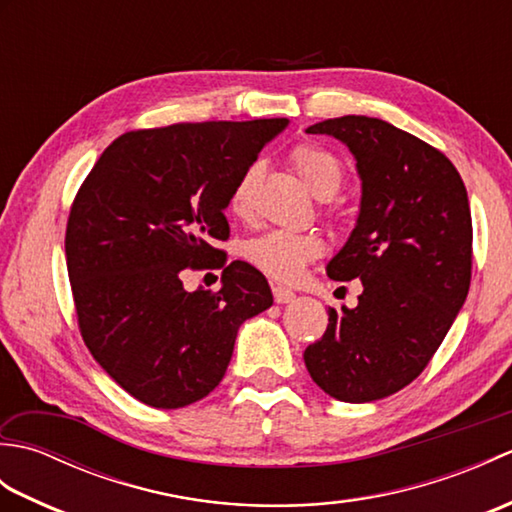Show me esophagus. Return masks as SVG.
<instances>
[{"label": "esophagus", "mask_w": 512, "mask_h": 512, "mask_svg": "<svg viewBox=\"0 0 512 512\" xmlns=\"http://www.w3.org/2000/svg\"><path fill=\"white\" fill-rule=\"evenodd\" d=\"M273 297H275V303H288L295 299V292L284 286H273Z\"/></svg>", "instance_id": "obj_1"}]
</instances>
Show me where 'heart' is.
<instances>
[{
  "label": "heart",
  "mask_w": 512,
  "mask_h": 512,
  "mask_svg": "<svg viewBox=\"0 0 512 512\" xmlns=\"http://www.w3.org/2000/svg\"><path fill=\"white\" fill-rule=\"evenodd\" d=\"M290 167L295 169L299 180L317 195V198H332L341 189L345 180L343 162L332 151L319 145L303 143L290 151ZM257 178V167H248L242 178L231 191L228 206L235 215H246L250 209V191ZM246 259L257 266L262 273L277 281H295L301 277L312 259L323 253V242L319 235L312 233H288V231H268L255 239H250L244 248Z\"/></svg>",
  "instance_id": "1"
}]
</instances>
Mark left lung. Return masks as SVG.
Masks as SVG:
<instances>
[{"instance_id":"obj_1","label":"left lung","mask_w":512,"mask_h":512,"mask_svg":"<svg viewBox=\"0 0 512 512\" xmlns=\"http://www.w3.org/2000/svg\"><path fill=\"white\" fill-rule=\"evenodd\" d=\"M308 134L339 138L356 158L361 213L328 275L361 279L363 292L356 308L328 310L303 361L332 398L380 400L422 374L469 295V195L440 149L380 118H328Z\"/></svg>"}]
</instances>
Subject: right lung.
Segmentation results:
<instances>
[{
  "label": "right lung",
  "instance_id": "1",
  "mask_svg": "<svg viewBox=\"0 0 512 512\" xmlns=\"http://www.w3.org/2000/svg\"><path fill=\"white\" fill-rule=\"evenodd\" d=\"M286 118L134 129L83 180L65 262L85 345L127 394L156 409L220 385L239 325L273 306L266 277L226 264L224 209ZM223 268L220 291H184L187 269Z\"/></svg>",
  "mask_w": 512,
  "mask_h": 512
}]
</instances>
